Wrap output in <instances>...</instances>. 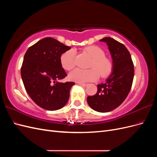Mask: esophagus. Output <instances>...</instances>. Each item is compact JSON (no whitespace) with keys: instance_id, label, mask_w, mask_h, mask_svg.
<instances>
[{"instance_id":"esophagus-1","label":"esophagus","mask_w":157,"mask_h":157,"mask_svg":"<svg viewBox=\"0 0 157 157\" xmlns=\"http://www.w3.org/2000/svg\"><path fill=\"white\" fill-rule=\"evenodd\" d=\"M78 84L79 85H81V86H87V84H88L86 83H82V82H78Z\"/></svg>"}]
</instances>
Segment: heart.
Here are the masks:
<instances>
[{"mask_svg": "<svg viewBox=\"0 0 157 157\" xmlns=\"http://www.w3.org/2000/svg\"><path fill=\"white\" fill-rule=\"evenodd\" d=\"M84 50L92 58L89 65L91 69H75L69 75L70 80L77 82L94 81L98 78L99 75L101 77H105L111 73L113 63L110 59L105 57V52L102 48L96 45H92L84 48ZM75 56L76 52L74 49L68 50L61 55L60 63L64 69L70 71L75 67Z\"/></svg>", "mask_w": 157, "mask_h": 157, "instance_id": "b5f03b06", "label": "heart"}]
</instances>
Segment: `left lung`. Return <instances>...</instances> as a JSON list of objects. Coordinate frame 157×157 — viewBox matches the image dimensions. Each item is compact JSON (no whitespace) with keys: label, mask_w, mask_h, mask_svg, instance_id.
I'll return each instance as SVG.
<instances>
[{"label":"left lung","mask_w":157,"mask_h":157,"mask_svg":"<svg viewBox=\"0 0 157 157\" xmlns=\"http://www.w3.org/2000/svg\"><path fill=\"white\" fill-rule=\"evenodd\" d=\"M100 41L107 43L112 56L113 72L105 83L98 85L97 93L87 98L94 110L107 113L121 105L129 94L134 76L131 55L126 46L112 39L105 37Z\"/></svg>","instance_id":"8db88e82"}]
</instances>
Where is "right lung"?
I'll list each match as a JSON object with an SVG mask.
<instances>
[{"instance_id":"right-lung-1","label":"right lung","mask_w":157,"mask_h":157,"mask_svg":"<svg viewBox=\"0 0 157 157\" xmlns=\"http://www.w3.org/2000/svg\"><path fill=\"white\" fill-rule=\"evenodd\" d=\"M69 49L70 46L47 37L29 47L24 56L21 75L25 88L33 101L46 110L62 108L75 84L58 81L67 75L61 65L60 57Z\"/></svg>"}]
</instances>
